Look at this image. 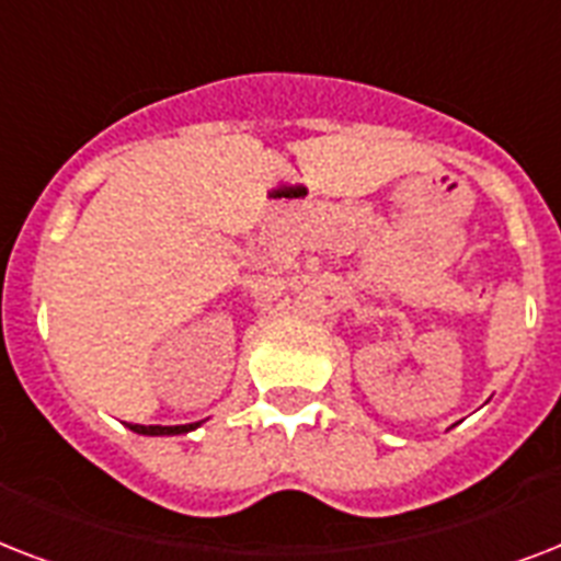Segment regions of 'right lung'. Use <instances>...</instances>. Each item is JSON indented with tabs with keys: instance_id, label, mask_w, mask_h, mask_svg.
<instances>
[{
	"instance_id": "obj_1",
	"label": "right lung",
	"mask_w": 561,
	"mask_h": 561,
	"mask_svg": "<svg viewBox=\"0 0 561 561\" xmlns=\"http://www.w3.org/2000/svg\"><path fill=\"white\" fill-rule=\"evenodd\" d=\"M201 425V422H194V425H130V431L136 434H148V436H169V434H186V431H194V427Z\"/></svg>"
}]
</instances>
